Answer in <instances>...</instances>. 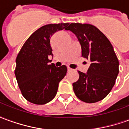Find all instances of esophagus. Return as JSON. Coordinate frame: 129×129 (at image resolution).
<instances>
[{
    "label": "esophagus",
    "instance_id": "34e87169",
    "mask_svg": "<svg viewBox=\"0 0 129 129\" xmlns=\"http://www.w3.org/2000/svg\"><path fill=\"white\" fill-rule=\"evenodd\" d=\"M67 68H68V71H72V70H73V69H72L71 68L69 67V66H68Z\"/></svg>",
    "mask_w": 129,
    "mask_h": 129
}]
</instances>
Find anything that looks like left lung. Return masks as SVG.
<instances>
[{
  "label": "left lung",
  "mask_w": 129,
  "mask_h": 129,
  "mask_svg": "<svg viewBox=\"0 0 129 129\" xmlns=\"http://www.w3.org/2000/svg\"><path fill=\"white\" fill-rule=\"evenodd\" d=\"M67 30L75 34L81 46V56L91 64L87 73L78 70L79 78L73 90L82 102L95 103L111 92L119 73V61L113 45L102 32L90 24L71 23Z\"/></svg>",
  "instance_id": "1"
}]
</instances>
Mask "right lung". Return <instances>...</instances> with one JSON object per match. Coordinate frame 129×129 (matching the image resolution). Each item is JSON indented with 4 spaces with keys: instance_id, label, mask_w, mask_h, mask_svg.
Listing matches in <instances>:
<instances>
[{
    "instance_id": "right-lung-1",
    "label": "right lung",
    "mask_w": 129,
    "mask_h": 129,
    "mask_svg": "<svg viewBox=\"0 0 129 129\" xmlns=\"http://www.w3.org/2000/svg\"><path fill=\"white\" fill-rule=\"evenodd\" d=\"M69 23L48 24L36 30L18 52L14 70L19 88L25 99L35 104H45L55 97L67 67L50 65L52 55L50 38L55 32L67 29Z\"/></svg>"
}]
</instances>
